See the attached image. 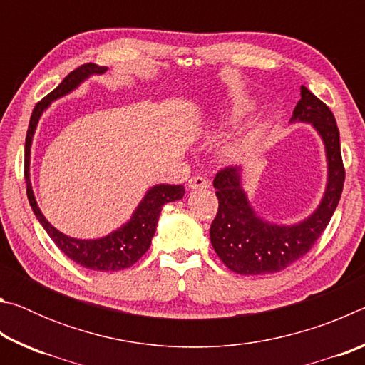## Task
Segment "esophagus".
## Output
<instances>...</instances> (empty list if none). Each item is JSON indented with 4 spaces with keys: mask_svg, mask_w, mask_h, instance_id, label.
Listing matches in <instances>:
<instances>
[{
    "mask_svg": "<svg viewBox=\"0 0 365 365\" xmlns=\"http://www.w3.org/2000/svg\"><path fill=\"white\" fill-rule=\"evenodd\" d=\"M188 188L190 190H206V188H209V180H206V178L201 175L191 177L188 180Z\"/></svg>",
    "mask_w": 365,
    "mask_h": 365,
    "instance_id": "obj_1",
    "label": "esophagus"
}]
</instances>
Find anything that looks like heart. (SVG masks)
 <instances>
[{
  "mask_svg": "<svg viewBox=\"0 0 365 365\" xmlns=\"http://www.w3.org/2000/svg\"><path fill=\"white\" fill-rule=\"evenodd\" d=\"M250 109H251V103H242L240 106L233 109V117L248 113ZM240 151H242V141H233V143H228L225 146V150H224L227 156H235V154L240 153Z\"/></svg>",
  "mask_w": 365,
  "mask_h": 365,
  "instance_id": "1",
  "label": "heart"
}]
</instances>
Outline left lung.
I'll return each mask as SVG.
<instances>
[{"label":"left lung","instance_id":"obj_1","mask_svg":"<svg viewBox=\"0 0 365 365\" xmlns=\"http://www.w3.org/2000/svg\"><path fill=\"white\" fill-rule=\"evenodd\" d=\"M289 122H309L324 140L329 180L311 217L294 225H277L257 217L242 188V169L228 165L214 178L217 214L211 224V243L220 261L240 275L280 272L309 252L329 225L341 197L344 165L335 115L304 85Z\"/></svg>","mask_w":365,"mask_h":365}]
</instances>
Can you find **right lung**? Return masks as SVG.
Instances as JSON below:
<instances>
[{
    "label": "right lung",
    "mask_w": 365,
    "mask_h": 365,
    "mask_svg": "<svg viewBox=\"0 0 365 365\" xmlns=\"http://www.w3.org/2000/svg\"><path fill=\"white\" fill-rule=\"evenodd\" d=\"M106 71L108 67L96 66L93 63L80 66L76 71H72L69 76L51 91V93L36 103L32 117H30L29 130L26 137V170H24V174H26L27 197L30 206H32L36 219H38L46 233L51 237L54 245H56L67 257L72 259V261L77 262L78 265H82V267L101 272H115L132 267V265L148 251L151 245V240L154 237V232H156L160 209H163L165 202L182 200L185 195V188L182 185H156V187H153L148 191L143 201H141L138 207L135 209L132 219L128 220L125 225L120 227L119 230L98 240H77L61 233L45 219V215L41 214L40 207L36 206L29 174L30 146H32V138L36 123H38L43 110L51 104V101L58 100V98L67 95L73 88H77V86L82 83L86 77H90L91 73H104Z\"/></svg>",
    "instance_id": "right-lung-1"
}]
</instances>
